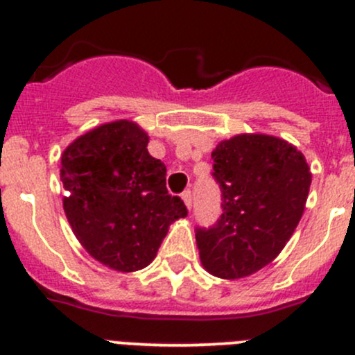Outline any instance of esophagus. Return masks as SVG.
Here are the masks:
<instances>
[{"label":"esophagus","mask_w":355,"mask_h":355,"mask_svg":"<svg viewBox=\"0 0 355 355\" xmlns=\"http://www.w3.org/2000/svg\"><path fill=\"white\" fill-rule=\"evenodd\" d=\"M182 199H184L185 206H187V209H191L192 207V192L191 191H185L184 194H182Z\"/></svg>","instance_id":"34e87169"}]
</instances>
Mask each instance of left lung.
Wrapping results in <instances>:
<instances>
[{
	"label": "left lung",
	"mask_w": 355,
	"mask_h": 355,
	"mask_svg": "<svg viewBox=\"0 0 355 355\" xmlns=\"http://www.w3.org/2000/svg\"><path fill=\"white\" fill-rule=\"evenodd\" d=\"M211 157L223 213L213 227L196 228L200 263L225 280L249 277L292 237L306 207L311 170L295 146L264 134L221 141Z\"/></svg>",
	"instance_id": "8db88e82"
}]
</instances>
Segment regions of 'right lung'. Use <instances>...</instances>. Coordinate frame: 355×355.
<instances>
[{
	"mask_svg": "<svg viewBox=\"0 0 355 355\" xmlns=\"http://www.w3.org/2000/svg\"><path fill=\"white\" fill-rule=\"evenodd\" d=\"M137 123L116 120L89 130L63 151V209L75 237L116 271L142 270L156 257L168 227L187 216L166 191V166L148 153Z\"/></svg>",
	"mask_w": 355,
	"mask_h": 355,
	"instance_id": "1",
	"label": "right lung"
}]
</instances>
